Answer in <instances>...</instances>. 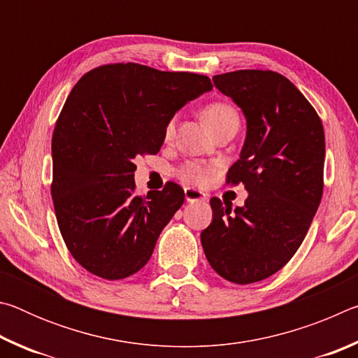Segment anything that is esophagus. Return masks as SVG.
Wrapping results in <instances>:
<instances>
[{"instance_id": "1", "label": "esophagus", "mask_w": 358, "mask_h": 358, "mask_svg": "<svg viewBox=\"0 0 358 358\" xmlns=\"http://www.w3.org/2000/svg\"><path fill=\"white\" fill-rule=\"evenodd\" d=\"M186 202H202L207 201V194L196 189V187H185Z\"/></svg>"}]
</instances>
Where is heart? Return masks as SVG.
I'll return each instance as SVG.
<instances>
[{"label":"heart","instance_id":"1","mask_svg":"<svg viewBox=\"0 0 358 358\" xmlns=\"http://www.w3.org/2000/svg\"><path fill=\"white\" fill-rule=\"evenodd\" d=\"M203 120L205 123L210 126L211 131H217L222 128L224 124L232 123V121H238V115L234 110L232 107L226 102H213L203 108ZM175 131V121H169L166 126V138H171ZM216 171L215 164H203V162H186V164L181 166L177 175L185 181V183H192V185H202L208 180L211 173Z\"/></svg>","mask_w":358,"mask_h":358}]
</instances>
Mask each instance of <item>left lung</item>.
Wrapping results in <instances>:
<instances>
[{
    "label": "left lung",
    "mask_w": 358,
    "mask_h": 358,
    "mask_svg": "<svg viewBox=\"0 0 358 358\" xmlns=\"http://www.w3.org/2000/svg\"><path fill=\"white\" fill-rule=\"evenodd\" d=\"M246 118L240 159L227 183H243V207L210 201L213 220L201 234L210 265L224 280L251 284L281 270L305 240L324 189L322 121L299 88L271 71L213 77Z\"/></svg>",
    "instance_id": "8db88e82"
}]
</instances>
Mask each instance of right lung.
I'll return each instance as SVG.
<instances>
[{
    "instance_id": "obj_1",
    "label": "right lung",
    "mask_w": 358,
    "mask_h": 358,
    "mask_svg": "<svg viewBox=\"0 0 358 358\" xmlns=\"http://www.w3.org/2000/svg\"><path fill=\"white\" fill-rule=\"evenodd\" d=\"M207 76L136 63L96 68L72 88L52 138V199L59 232L85 270L137 273L185 201L178 185L134 194V159L155 155L181 107L211 92Z\"/></svg>"
}]
</instances>
